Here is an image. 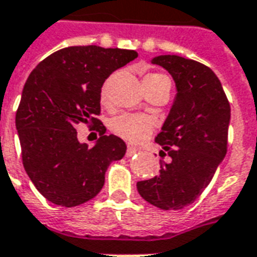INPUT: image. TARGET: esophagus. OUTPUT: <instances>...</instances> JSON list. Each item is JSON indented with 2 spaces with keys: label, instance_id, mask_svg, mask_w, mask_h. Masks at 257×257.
<instances>
[{
  "label": "esophagus",
  "instance_id": "1",
  "mask_svg": "<svg viewBox=\"0 0 257 257\" xmlns=\"http://www.w3.org/2000/svg\"><path fill=\"white\" fill-rule=\"evenodd\" d=\"M138 153H139L138 148L128 147V150H126V154H125V155H126V157H128V158H131V157H134L135 154H138Z\"/></svg>",
  "mask_w": 257,
  "mask_h": 257
}]
</instances>
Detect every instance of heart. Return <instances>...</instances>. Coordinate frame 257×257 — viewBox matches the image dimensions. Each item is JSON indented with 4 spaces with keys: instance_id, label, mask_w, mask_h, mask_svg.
I'll return each mask as SVG.
<instances>
[{
    "instance_id": "b5f03b06",
    "label": "heart",
    "mask_w": 257,
    "mask_h": 257,
    "mask_svg": "<svg viewBox=\"0 0 257 257\" xmlns=\"http://www.w3.org/2000/svg\"><path fill=\"white\" fill-rule=\"evenodd\" d=\"M165 80H169L167 76L159 72H153L144 76L143 83L144 87L147 88L150 85L162 83ZM100 100L102 103L107 104V94H106V88L102 90L100 94ZM155 119L150 115H144V114H119L117 117L111 118L109 123V128L111 134L115 135L117 138L122 139L125 142L132 144L143 143L146 139H148L153 135L154 129H155Z\"/></svg>"
}]
</instances>
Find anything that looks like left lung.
Listing matches in <instances>:
<instances>
[{
	"instance_id": "1",
	"label": "left lung",
	"mask_w": 257,
	"mask_h": 257,
	"mask_svg": "<svg viewBox=\"0 0 257 257\" xmlns=\"http://www.w3.org/2000/svg\"><path fill=\"white\" fill-rule=\"evenodd\" d=\"M153 64L176 81V100L155 139L172 162H162L158 177L139 181L138 191L158 208L181 210L203 193L227 153L230 103L208 66L180 56L155 57Z\"/></svg>"
}]
</instances>
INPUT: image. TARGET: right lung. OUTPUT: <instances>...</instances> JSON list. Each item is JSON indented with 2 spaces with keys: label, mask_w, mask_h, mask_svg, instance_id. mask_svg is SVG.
Wrapping results in <instances>:
<instances>
[{
  "label": "right lung",
  "mask_w": 257,
  "mask_h": 257,
  "mask_svg": "<svg viewBox=\"0 0 257 257\" xmlns=\"http://www.w3.org/2000/svg\"><path fill=\"white\" fill-rule=\"evenodd\" d=\"M136 57L135 50L94 45L65 47L28 76L16 111L23 166L51 203L75 207L91 200L103 187L110 163L126 153L123 140L104 135L98 118L100 88L114 70ZM77 123L100 134L94 148L78 143Z\"/></svg>",
  "instance_id": "obj_1"
}]
</instances>
